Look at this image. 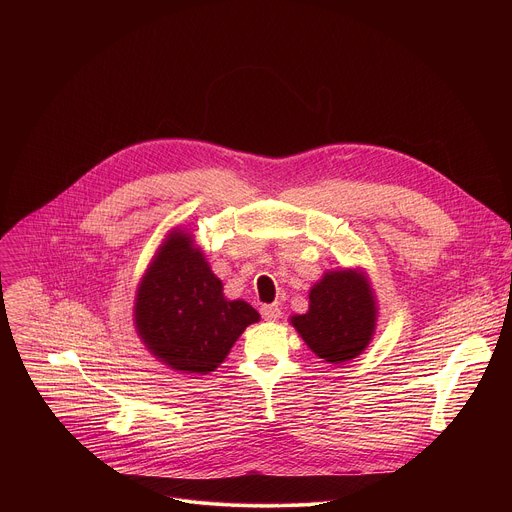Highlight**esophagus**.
I'll list each match as a JSON object with an SVG mask.
<instances>
[{"label": "esophagus", "instance_id": "34e87169", "mask_svg": "<svg viewBox=\"0 0 512 512\" xmlns=\"http://www.w3.org/2000/svg\"><path fill=\"white\" fill-rule=\"evenodd\" d=\"M261 316L267 320V322H277L281 318V308L279 306H263L261 308Z\"/></svg>", "mask_w": 512, "mask_h": 512}]
</instances>
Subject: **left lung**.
Instances as JSON below:
<instances>
[{
  "label": "left lung",
  "instance_id": "8db88e82",
  "mask_svg": "<svg viewBox=\"0 0 512 512\" xmlns=\"http://www.w3.org/2000/svg\"><path fill=\"white\" fill-rule=\"evenodd\" d=\"M377 296L362 269L326 271L310 289L306 314L289 324L308 348L330 364L348 362L371 344L377 330Z\"/></svg>",
  "mask_w": 512,
  "mask_h": 512
}]
</instances>
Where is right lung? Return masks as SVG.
<instances>
[{"instance_id":"1","label":"right lung","mask_w":512,"mask_h":512,"mask_svg":"<svg viewBox=\"0 0 512 512\" xmlns=\"http://www.w3.org/2000/svg\"><path fill=\"white\" fill-rule=\"evenodd\" d=\"M259 318L245 300L225 298L223 281L182 229L168 233L135 291V332L176 373L208 375Z\"/></svg>"}]
</instances>
